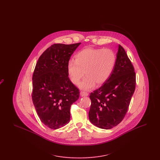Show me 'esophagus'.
Returning a JSON list of instances; mask_svg holds the SVG:
<instances>
[{"instance_id":"obj_1","label":"esophagus","mask_w":160,"mask_h":160,"mask_svg":"<svg viewBox=\"0 0 160 160\" xmlns=\"http://www.w3.org/2000/svg\"><path fill=\"white\" fill-rule=\"evenodd\" d=\"M88 95H89V93L87 92L83 91L80 92V95L82 97H87V96H88Z\"/></svg>"}]
</instances>
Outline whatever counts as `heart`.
Masks as SVG:
<instances>
[{
    "label": "heart",
    "instance_id": "1",
    "mask_svg": "<svg viewBox=\"0 0 160 160\" xmlns=\"http://www.w3.org/2000/svg\"><path fill=\"white\" fill-rule=\"evenodd\" d=\"M76 60L70 59L67 63V73L72 83L78 84L83 91L93 89L95 84L101 85L110 77L116 63V55L110 49L86 48L76 54Z\"/></svg>",
    "mask_w": 160,
    "mask_h": 160
}]
</instances>
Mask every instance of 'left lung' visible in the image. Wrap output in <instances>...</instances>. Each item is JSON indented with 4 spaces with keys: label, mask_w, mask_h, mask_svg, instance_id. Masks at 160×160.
Segmentation results:
<instances>
[{
    "label": "left lung",
    "mask_w": 160,
    "mask_h": 160,
    "mask_svg": "<svg viewBox=\"0 0 160 160\" xmlns=\"http://www.w3.org/2000/svg\"><path fill=\"white\" fill-rule=\"evenodd\" d=\"M136 72L124 48L119 45L114 69L106 82L91 93L89 118L102 129H111L122 122L136 88Z\"/></svg>",
    "instance_id": "1"
}]
</instances>
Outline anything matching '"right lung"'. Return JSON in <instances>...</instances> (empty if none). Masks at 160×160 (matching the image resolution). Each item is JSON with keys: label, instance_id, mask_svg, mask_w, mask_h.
Returning <instances> with one entry per match:
<instances>
[{"label": "right lung", "instance_id": "right-lung-1", "mask_svg": "<svg viewBox=\"0 0 160 160\" xmlns=\"http://www.w3.org/2000/svg\"><path fill=\"white\" fill-rule=\"evenodd\" d=\"M81 44H54L38 59L32 77V98L37 113L46 127L58 129L70 121L71 106L80 92L71 83L67 63Z\"/></svg>", "mask_w": 160, "mask_h": 160}]
</instances>
